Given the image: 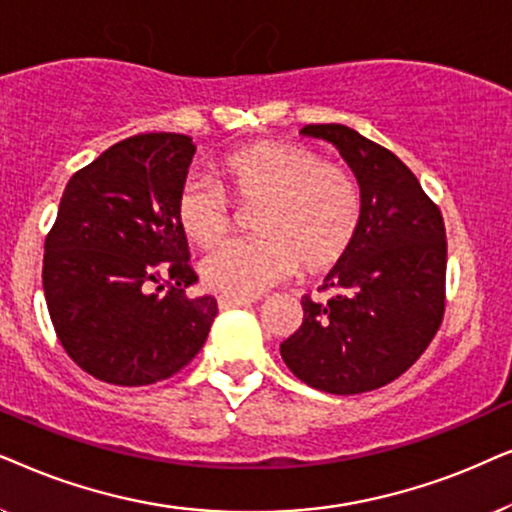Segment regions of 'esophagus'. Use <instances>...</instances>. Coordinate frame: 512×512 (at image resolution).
Here are the masks:
<instances>
[{
    "mask_svg": "<svg viewBox=\"0 0 512 512\" xmlns=\"http://www.w3.org/2000/svg\"><path fill=\"white\" fill-rule=\"evenodd\" d=\"M252 299H241V297H220L217 299V306L220 311H229V309H241V306H250Z\"/></svg>",
    "mask_w": 512,
    "mask_h": 512,
    "instance_id": "1",
    "label": "esophagus"
}]
</instances>
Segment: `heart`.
I'll return each instance as SVG.
<instances>
[{"mask_svg": "<svg viewBox=\"0 0 512 512\" xmlns=\"http://www.w3.org/2000/svg\"><path fill=\"white\" fill-rule=\"evenodd\" d=\"M238 208L252 210L250 241L227 243L201 262L208 290L250 299L299 267L323 274L351 250L363 201L344 168L323 163L309 147L264 140L217 163ZM177 222L189 241L213 248L229 231V208L215 187L189 180L177 194Z\"/></svg>", "mask_w": 512, "mask_h": 512, "instance_id": "heart-1", "label": "heart"}]
</instances>
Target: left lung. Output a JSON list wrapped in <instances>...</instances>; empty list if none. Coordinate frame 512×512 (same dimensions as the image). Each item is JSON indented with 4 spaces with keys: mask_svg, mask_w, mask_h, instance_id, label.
<instances>
[{
    "mask_svg": "<svg viewBox=\"0 0 512 512\" xmlns=\"http://www.w3.org/2000/svg\"><path fill=\"white\" fill-rule=\"evenodd\" d=\"M337 147L356 175L363 215L351 250L325 276L327 302L302 297V327L285 365L318 391L353 395L410 370L445 313V222L410 168L342 124L299 131Z\"/></svg>",
    "mask_w": 512,
    "mask_h": 512,
    "instance_id": "left-lung-1",
    "label": "left lung"
}]
</instances>
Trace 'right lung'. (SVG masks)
<instances>
[{"label":"right lung","instance_id":"obj_1","mask_svg":"<svg viewBox=\"0 0 512 512\" xmlns=\"http://www.w3.org/2000/svg\"><path fill=\"white\" fill-rule=\"evenodd\" d=\"M194 142L121 140L67 182L44 245V295L67 356L95 379L147 386L180 372L217 316L196 283L177 222Z\"/></svg>","mask_w":512,"mask_h":512}]
</instances>
